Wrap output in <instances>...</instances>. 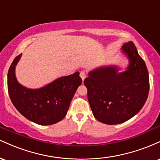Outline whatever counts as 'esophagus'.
I'll return each instance as SVG.
<instances>
[{"mask_svg":"<svg viewBox=\"0 0 160 160\" xmlns=\"http://www.w3.org/2000/svg\"><path fill=\"white\" fill-rule=\"evenodd\" d=\"M86 75H87V74H86V71H80V78H82V80H83L84 79L86 78Z\"/></svg>","mask_w":160,"mask_h":160,"instance_id":"1","label":"esophagus"}]
</instances>
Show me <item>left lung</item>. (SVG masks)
Returning a JSON list of instances; mask_svg holds the SVG:
<instances>
[{
	"label": "left lung",
	"mask_w": 160,
	"mask_h": 160,
	"mask_svg": "<svg viewBox=\"0 0 160 160\" xmlns=\"http://www.w3.org/2000/svg\"><path fill=\"white\" fill-rule=\"evenodd\" d=\"M122 51L129 58L127 71L103 67L91 71L84 80L93 115L108 125L126 122L141 111L148 97L149 74L133 42L125 43Z\"/></svg>",
	"instance_id": "left-lung-1"
}]
</instances>
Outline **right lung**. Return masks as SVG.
<instances>
[{"label": "right lung", "mask_w": 160, "mask_h": 160, "mask_svg": "<svg viewBox=\"0 0 160 160\" xmlns=\"http://www.w3.org/2000/svg\"><path fill=\"white\" fill-rule=\"evenodd\" d=\"M14 58L7 74L10 98L17 111L28 120L39 125H52L67 114L75 92L82 83L80 73L62 77L38 89H29L20 85L15 76V67L21 58Z\"/></svg>", "instance_id": "right-lung-1"}]
</instances>
